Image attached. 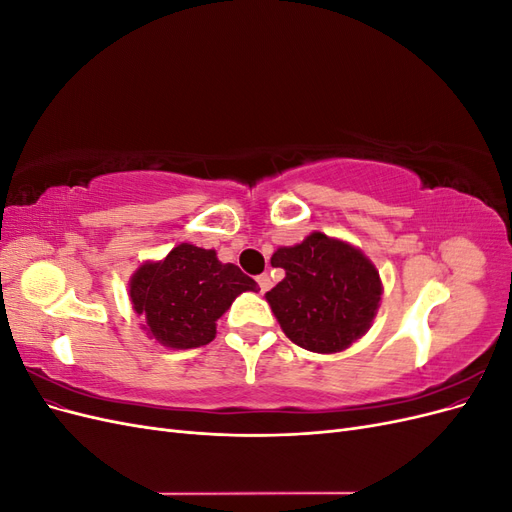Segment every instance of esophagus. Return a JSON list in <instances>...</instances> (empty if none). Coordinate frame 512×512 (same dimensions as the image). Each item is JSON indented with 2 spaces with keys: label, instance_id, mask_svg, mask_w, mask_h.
<instances>
[{
  "label": "esophagus",
  "instance_id": "1",
  "mask_svg": "<svg viewBox=\"0 0 512 512\" xmlns=\"http://www.w3.org/2000/svg\"><path fill=\"white\" fill-rule=\"evenodd\" d=\"M256 282H258V286H260V292H267V290L271 288V277H269L267 273L258 275V277H256Z\"/></svg>",
  "mask_w": 512,
  "mask_h": 512
}]
</instances>
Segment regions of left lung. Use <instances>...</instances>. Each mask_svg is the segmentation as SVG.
Here are the masks:
<instances>
[{"label":"left lung","instance_id":"8db88e82","mask_svg":"<svg viewBox=\"0 0 512 512\" xmlns=\"http://www.w3.org/2000/svg\"><path fill=\"white\" fill-rule=\"evenodd\" d=\"M273 267L284 280L265 297L290 342L320 354L342 352L361 339L374 320L382 282L371 260L354 245L312 232L280 247Z\"/></svg>","mask_w":512,"mask_h":512}]
</instances>
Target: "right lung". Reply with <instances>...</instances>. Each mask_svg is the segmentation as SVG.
I'll return each mask as SVG.
<instances>
[{"label":"right lung","instance_id":"obj_1","mask_svg":"<svg viewBox=\"0 0 512 512\" xmlns=\"http://www.w3.org/2000/svg\"><path fill=\"white\" fill-rule=\"evenodd\" d=\"M258 284L215 250L181 243L160 262H145L130 280L134 312L149 337L166 348H198L215 337V322L241 292Z\"/></svg>","mask_w":512,"mask_h":512}]
</instances>
